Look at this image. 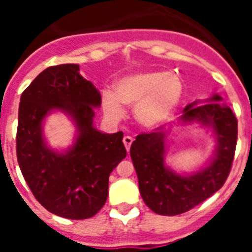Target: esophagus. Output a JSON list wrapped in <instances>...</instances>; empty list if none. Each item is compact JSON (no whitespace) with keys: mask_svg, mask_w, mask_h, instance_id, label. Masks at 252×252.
<instances>
[{"mask_svg":"<svg viewBox=\"0 0 252 252\" xmlns=\"http://www.w3.org/2000/svg\"><path fill=\"white\" fill-rule=\"evenodd\" d=\"M132 137L131 136H125L124 137V144H125V148H126V150H130V146H131V144H132Z\"/></svg>","mask_w":252,"mask_h":252,"instance_id":"1","label":"esophagus"}]
</instances>
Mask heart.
I'll return each mask as SVG.
<instances>
[{
    "mask_svg": "<svg viewBox=\"0 0 252 252\" xmlns=\"http://www.w3.org/2000/svg\"><path fill=\"white\" fill-rule=\"evenodd\" d=\"M182 78L173 72H140L121 78L115 92L103 91L102 102L108 117L120 120L125 111L121 103L135 107V117L144 127L165 124L177 111L183 97Z\"/></svg>",
    "mask_w": 252,
    "mask_h": 252,
    "instance_id": "b5f03b06",
    "label": "heart"
}]
</instances>
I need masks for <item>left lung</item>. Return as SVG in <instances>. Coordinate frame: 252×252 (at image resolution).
Masks as SVG:
<instances>
[{
    "mask_svg": "<svg viewBox=\"0 0 252 252\" xmlns=\"http://www.w3.org/2000/svg\"><path fill=\"white\" fill-rule=\"evenodd\" d=\"M206 104L190 103L183 110L182 122L212 126L217 150L208 166L190 175H180L165 166V131L142 132L132 142L130 155L146 206L158 215L177 216L198 206L221 189L230 174L237 142V119L230 107L220 104L215 94Z\"/></svg>",
    "mask_w": 252,
    "mask_h": 252,
    "instance_id": "8db88e82",
    "label": "left lung"
}]
</instances>
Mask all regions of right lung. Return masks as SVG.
Wrapping results in <instances>:
<instances>
[{
	"label": "right lung",
	"instance_id": "add662e5",
	"mask_svg": "<svg viewBox=\"0 0 252 252\" xmlns=\"http://www.w3.org/2000/svg\"><path fill=\"white\" fill-rule=\"evenodd\" d=\"M101 94L79 74L77 64L49 66L21 94L16 154L21 173L36 201L69 220L93 217L104 206L108 178L126 158L124 132L103 133L93 126ZM53 109L65 112L78 128L72 148L57 153L46 146L42 121Z\"/></svg>",
	"mask_w": 252,
	"mask_h": 252
}]
</instances>
